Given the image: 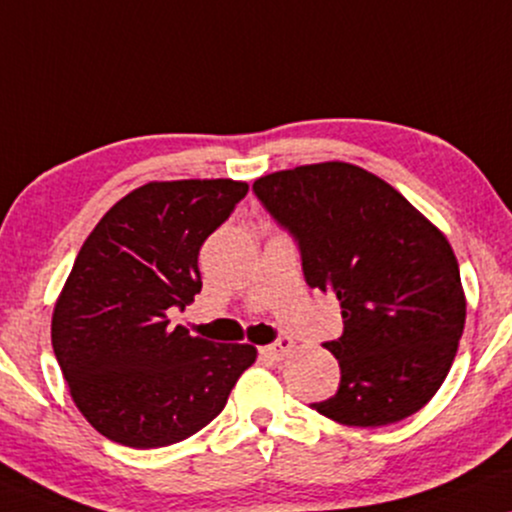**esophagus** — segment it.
I'll return each instance as SVG.
<instances>
[{"mask_svg":"<svg viewBox=\"0 0 512 512\" xmlns=\"http://www.w3.org/2000/svg\"><path fill=\"white\" fill-rule=\"evenodd\" d=\"M292 346H294L292 339H289V337H280V339H277V342L263 346L261 353H263V356H266V358H273V361H282V358H285L287 353L292 351Z\"/></svg>","mask_w":512,"mask_h":512,"instance_id":"obj_1","label":"esophagus"}]
</instances>
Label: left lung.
Masks as SVG:
<instances>
[{
    "label": "left lung",
    "mask_w": 512,
    "mask_h": 512,
    "mask_svg": "<svg viewBox=\"0 0 512 512\" xmlns=\"http://www.w3.org/2000/svg\"><path fill=\"white\" fill-rule=\"evenodd\" d=\"M254 192L299 244L308 287L342 306V337L323 344L342 382L313 408L349 427L418 413L449 375L465 327L444 232L389 182L344 161L263 175Z\"/></svg>",
    "instance_id": "8db88e82"
}]
</instances>
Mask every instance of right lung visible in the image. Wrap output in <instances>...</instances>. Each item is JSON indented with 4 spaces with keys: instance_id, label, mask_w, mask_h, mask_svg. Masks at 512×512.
<instances>
[{
    "instance_id": "1",
    "label": "right lung",
    "mask_w": 512,
    "mask_h": 512,
    "mask_svg": "<svg viewBox=\"0 0 512 512\" xmlns=\"http://www.w3.org/2000/svg\"><path fill=\"white\" fill-rule=\"evenodd\" d=\"M235 180L147 182L113 204L56 299L52 346L75 406L116 444L159 449L197 434L256 361L170 327L201 292L199 249L246 197Z\"/></svg>"
}]
</instances>
